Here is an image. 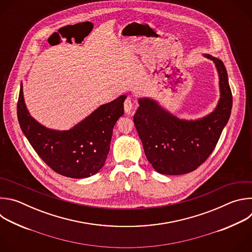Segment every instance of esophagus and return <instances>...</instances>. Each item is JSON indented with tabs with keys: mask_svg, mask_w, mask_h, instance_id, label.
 <instances>
[{
	"mask_svg": "<svg viewBox=\"0 0 252 252\" xmlns=\"http://www.w3.org/2000/svg\"><path fill=\"white\" fill-rule=\"evenodd\" d=\"M124 107H125V112L126 114H129L132 110L133 107V103H132V100L130 97H126V100H125V103H124Z\"/></svg>",
	"mask_w": 252,
	"mask_h": 252,
	"instance_id": "esophagus-1",
	"label": "esophagus"
}]
</instances>
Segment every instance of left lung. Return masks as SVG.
Instances as JSON below:
<instances>
[{
    "label": "left lung",
    "instance_id": "1",
    "mask_svg": "<svg viewBox=\"0 0 252 252\" xmlns=\"http://www.w3.org/2000/svg\"><path fill=\"white\" fill-rule=\"evenodd\" d=\"M205 57L218 68L220 89L218 106L208 116L195 121L179 120L154 99H138L133 123L148 160L161 174H185L196 169L213 152L229 120L232 94L226 68L220 59Z\"/></svg>",
    "mask_w": 252,
    "mask_h": 252
}]
</instances>
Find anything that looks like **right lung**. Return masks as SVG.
I'll list each match as a JSON object with an SVG mask.
<instances>
[{
  "label": "right lung",
  "instance_id": "right-lung-1",
  "mask_svg": "<svg viewBox=\"0 0 252 252\" xmlns=\"http://www.w3.org/2000/svg\"><path fill=\"white\" fill-rule=\"evenodd\" d=\"M126 95L100 105L68 130L50 129L29 114L21 86L17 114L20 126L38 156L57 173L85 178L104 164L117 121L124 115Z\"/></svg>",
  "mask_w": 252,
  "mask_h": 252
}]
</instances>
